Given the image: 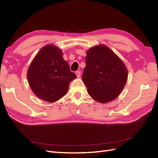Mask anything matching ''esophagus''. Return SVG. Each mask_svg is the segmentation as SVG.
Instances as JSON below:
<instances>
[{
  "instance_id": "obj_1",
  "label": "esophagus",
  "mask_w": 158,
  "mask_h": 158,
  "mask_svg": "<svg viewBox=\"0 0 158 158\" xmlns=\"http://www.w3.org/2000/svg\"><path fill=\"white\" fill-rule=\"evenodd\" d=\"M75 73H76V75H77V77H78V78H79V77H80V76H81V72H80L79 70H78V71H76Z\"/></svg>"
}]
</instances>
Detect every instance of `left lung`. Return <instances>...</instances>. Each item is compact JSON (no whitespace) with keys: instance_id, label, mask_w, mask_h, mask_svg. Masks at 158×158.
I'll list each match as a JSON object with an SVG mask.
<instances>
[{"instance_id":"8db88e82","label":"left lung","mask_w":158,"mask_h":158,"mask_svg":"<svg viewBox=\"0 0 158 158\" xmlns=\"http://www.w3.org/2000/svg\"><path fill=\"white\" fill-rule=\"evenodd\" d=\"M85 63L82 80L89 95L100 103L115 99L127 79V70L122 60L106 46L100 45L88 50Z\"/></svg>"}]
</instances>
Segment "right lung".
I'll return each instance as SVG.
<instances>
[{
	"label": "right lung",
	"mask_w": 158,
	"mask_h": 158,
	"mask_svg": "<svg viewBox=\"0 0 158 158\" xmlns=\"http://www.w3.org/2000/svg\"><path fill=\"white\" fill-rule=\"evenodd\" d=\"M27 78L35 94L53 102L66 94L70 81L77 78L69 63L63 59L61 49L53 45L43 47L30 65Z\"/></svg>",
	"instance_id": "1"
}]
</instances>
